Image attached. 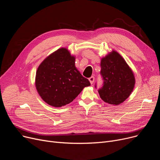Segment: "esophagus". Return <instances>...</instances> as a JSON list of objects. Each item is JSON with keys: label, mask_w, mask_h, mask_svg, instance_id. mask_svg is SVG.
Wrapping results in <instances>:
<instances>
[{"label": "esophagus", "mask_w": 160, "mask_h": 160, "mask_svg": "<svg viewBox=\"0 0 160 160\" xmlns=\"http://www.w3.org/2000/svg\"><path fill=\"white\" fill-rule=\"evenodd\" d=\"M89 82H90V83H91V84H93V82H94V80H95V78H94V77H90V78H89Z\"/></svg>", "instance_id": "1"}]
</instances>
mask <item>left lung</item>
<instances>
[{"mask_svg":"<svg viewBox=\"0 0 160 160\" xmlns=\"http://www.w3.org/2000/svg\"><path fill=\"white\" fill-rule=\"evenodd\" d=\"M103 87L98 90L105 102L117 106L129 97L135 86L133 72L122 56L113 50L101 59Z\"/></svg>","mask_w":160,"mask_h":160,"instance_id":"1","label":"left lung"}]
</instances>
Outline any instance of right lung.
I'll list each match as a JSON object with an SVG mask.
<instances>
[{
    "label": "right lung",
    "mask_w": 160,
    "mask_h": 160,
    "mask_svg": "<svg viewBox=\"0 0 160 160\" xmlns=\"http://www.w3.org/2000/svg\"><path fill=\"white\" fill-rule=\"evenodd\" d=\"M35 85L41 98L50 106L60 108L71 103L89 81L75 66V56L67 48L48 56L39 65Z\"/></svg>",
    "instance_id": "add662e5"
}]
</instances>
